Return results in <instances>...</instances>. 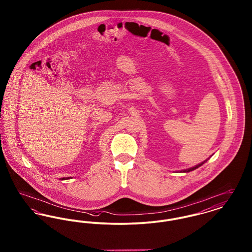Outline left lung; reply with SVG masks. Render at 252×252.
I'll return each instance as SVG.
<instances>
[{
  "label": "left lung",
  "instance_id": "obj_1",
  "mask_svg": "<svg viewBox=\"0 0 252 252\" xmlns=\"http://www.w3.org/2000/svg\"><path fill=\"white\" fill-rule=\"evenodd\" d=\"M207 160H204L203 162H201V163H199V164H197L196 166H194V167L190 168V169H187V170H183V172H190V171H192V170H194V169H196V168L199 167V166H201L202 164H204V162H206ZM182 172V171H181Z\"/></svg>",
  "mask_w": 252,
  "mask_h": 252
}]
</instances>
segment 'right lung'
I'll use <instances>...</instances> for the list:
<instances>
[{
	"mask_svg": "<svg viewBox=\"0 0 252 252\" xmlns=\"http://www.w3.org/2000/svg\"><path fill=\"white\" fill-rule=\"evenodd\" d=\"M68 179H70V178H62V179H60V180H68Z\"/></svg>",
	"mask_w": 252,
	"mask_h": 252,
	"instance_id": "right-lung-1",
	"label": "right lung"
}]
</instances>
